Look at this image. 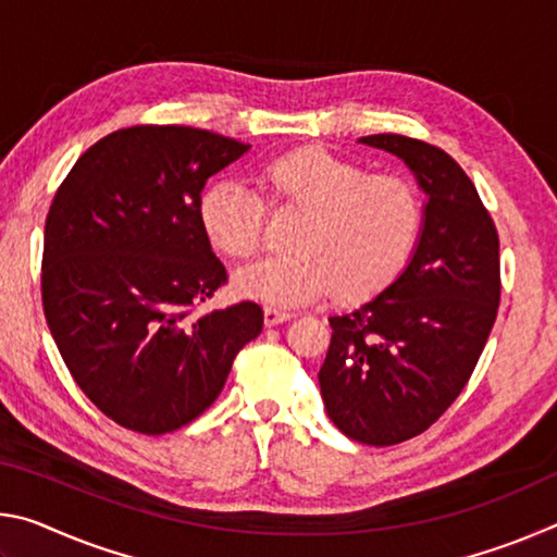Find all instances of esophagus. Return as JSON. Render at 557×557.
Wrapping results in <instances>:
<instances>
[{"instance_id":"obj_1","label":"esophagus","mask_w":557,"mask_h":557,"mask_svg":"<svg viewBox=\"0 0 557 557\" xmlns=\"http://www.w3.org/2000/svg\"><path fill=\"white\" fill-rule=\"evenodd\" d=\"M295 317L289 312V309H277V307H268L265 309V324L268 326H277L282 322H289V319Z\"/></svg>"}]
</instances>
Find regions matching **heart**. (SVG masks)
I'll return each instance as SVG.
<instances>
[{"label":"heart","instance_id":"obj_1","mask_svg":"<svg viewBox=\"0 0 557 557\" xmlns=\"http://www.w3.org/2000/svg\"><path fill=\"white\" fill-rule=\"evenodd\" d=\"M260 186L275 209H297L292 248L235 277L243 297L295 307L334 292L344 301L381 295L408 268L420 243L425 206L408 176L371 174L354 159L319 147L295 149L260 166ZM206 238L233 260L258 252L268 206L240 178H221L199 201Z\"/></svg>","mask_w":557,"mask_h":557}]
</instances>
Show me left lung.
I'll return each mask as SVG.
<instances>
[{"instance_id": "left-lung-1", "label": "left lung", "mask_w": 557, "mask_h": 557, "mask_svg": "<svg viewBox=\"0 0 557 557\" xmlns=\"http://www.w3.org/2000/svg\"><path fill=\"white\" fill-rule=\"evenodd\" d=\"M361 143L412 169L428 194L425 225L388 289L329 319L319 388L344 435L388 447L422 435L465 391L498 314L502 258L492 213L445 149L405 135Z\"/></svg>"}]
</instances>
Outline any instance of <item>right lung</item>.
Masks as SVG:
<instances>
[{
  "instance_id": "1",
  "label": "right lung",
  "mask_w": 557,
  "mask_h": 557,
  "mask_svg": "<svg viewBox=\"0 0 557 557\" xmlns=\"http://www.w3.org/2000/svg\"><path fill=\"white\" fill-rule=\"evenodd\" d=\"M250 145L132 125L81 154L44 231V314L81 391L112 422L164 435L219 398L262 307L196 312L228 282L199 221L209 176Z\"/></svg>"
}]
</instances>
